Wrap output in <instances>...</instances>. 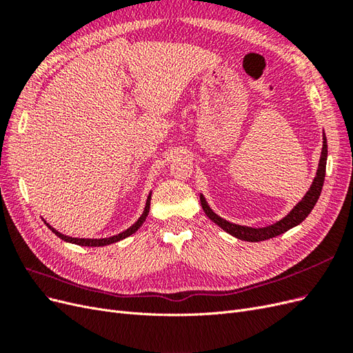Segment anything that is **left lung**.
<instances>
[{
	"instance_id": "obj_1",
	"label": "left lung",
	"mask_w": 353,
	"mask_h": 353,
	"mask_svg": "<svg viewBox=\"0 0 353 353\" xmlns=\"http://www.w3.org/2000/svg\"><path fill=\"white\" fill-rule=\"evenodd\" d=\"M325 165H327V138H325V134H323L321 157H319L316 175H315V178L312 181L311 187H309V190L306 191V194L303 196V199L299 201L297 205L290 212H288L283 219L276 221L275 223H271V225L261 227V228H253V227L239 225V223H232V222H230L227 219L221 218L219 215H216V213L213 212L210 209V206L208 205L206 199L203 197V194L200 193L201 208H203V210H205L208 218L212 222H215L218 227H221L223 231H227L228 234H231L232 237H236L239 240L256 243V241H263V240L276 237V236H280V234H284L285 231H288L290 228L299 225V223L303 222L305 218L309 215V213H311V210L316 205V201L319 199V194H321L323 185H324Z\"/></svg>"
}]
</instances>
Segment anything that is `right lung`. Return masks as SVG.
Returning a JSON list of instances; mask_svg holds the SVG:
<instances>
[{
	"mask_svg": "<svg viewBox=\"0 0 353 353\" xmlns=\"http://www.w3.org/2000/svg\"><path fill=\"white\" fill-rule=\"evenodd\" d=\"M150 200H152V191H150V194H148V197H147L145 208H144V210L141 213V216L137 219V222L134 223V225H131L128 230H125V231H122L119 234H116V236L108 237V239H77V237H69V236H65V234L59 232L56 228H52L48 222H46V221L44 222H46V225L52 232H54L59 239H61L63 241H68V243H72V244H78V245H87V248H100V245H109L112 243L121 241V240H123L126 237H130L131 234H134L138 228H140L143 225V222L145 221L147 215H148V210H150Z\"/></svg>",
	"mask_w": 353,
	"mask_h": 353,
	"instance_id": "right-lung-1",
	"label": "right lung"
}]
</instances>
